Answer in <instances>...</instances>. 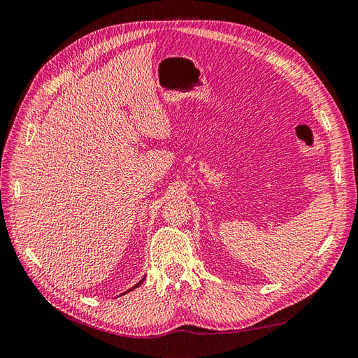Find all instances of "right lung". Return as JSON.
<instances>
[{"mask_svg":"<svg viewBox=\"0 0 358 358\" xmlns=\"http://www.w3.org/2000/svg\"><path fill=\"white\" fill-rule=\"evenodd\" d=\"M143 280H145V278H142V281H139V282H137V284H136V286H134V287H137V286H139V284H142V282H143ZM134 287H131V289H130V290H133V289H134ZM130 290H127V292H130ZM127 292H125V293H127Z\"/></svg>","mask_w":358,"mask_h":358,"instance_id":"add662e5","label":"right lung"}]
</instances>
